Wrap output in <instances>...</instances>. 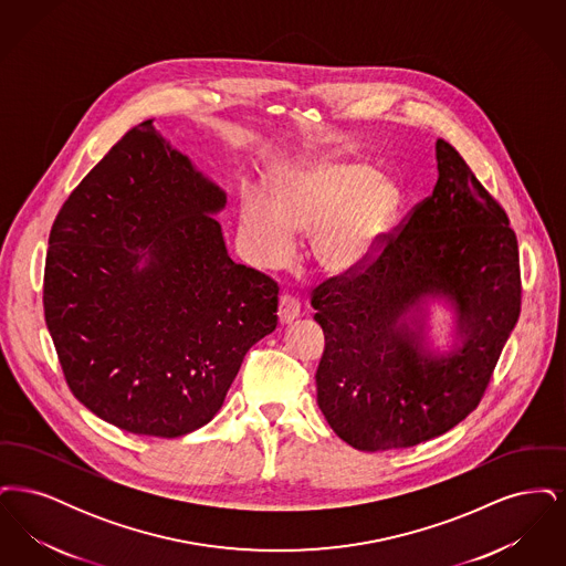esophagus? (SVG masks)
Wrapping results in <instances>:
<instances>
[{"label":"esophagus","instance_id":"obj_1","mask_svg":"<svg viewBox=\"0 0 566 566\" xmlns=\"http://www.w3.org/2000/svg\"><path fill=\"white\" fill-rule=\"evenodd\" d=\"M298 314H301V303L296 301L295 296L289 295V293L280 296V303H277V318H280V323H293V321L298 318Z\"/></svg>","mask_w":566,"mask_h":566}]
</instances>
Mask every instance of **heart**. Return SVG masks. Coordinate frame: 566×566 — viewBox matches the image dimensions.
<instances>
[{
	"instance_id": "b5f03b06",
	"label": "heart",
	"mask_w": 566,
	"mask_h": 566,
	"mask_svg": "<svg viewBox=\"0 0 566 566\" xmlns=\"http://www.w3.org/2000/svg\"><path fill=\"white\" fill-rule=\"evenodd\" d=\"M401 210V190L367 163L303 157L271 185V203L245 192L240 229L252 259L275 268L295 252V233L312 234V254L323 270L346 273L369 263L390 235Z\"/></svg>"
}]
</instances>
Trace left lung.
Returning <instances> with one entry per match:
<instances>
[{"label": "left lung", "instance_id": "obj_1", "mask_svg": "<svg viewBox=\"0 0 566 566\" xmlns=\"http://www.w3.org/2000/svg\"><path fill=\"white\" fill-rule=\"evenodd\" d=\"M439 180L376 256L312 293L324 352L318 405L360 452L411 448L454 429L484 397L522 305L517 240L503 206L457 148L437 139ZM458 307L461 346L432 357L410 312ZM418 324V323H416Z\"/></svg>", "mask_w": 566, "mask_h": 566}]
</instances>
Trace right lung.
Here are the masks:
<instances>
[{"mask_svg":"<svg viewBox=\"0 0 566 566\" xmlns=\"http://www.w3.org/2000/svg\"><path fill=\"white\" fill-rule=\"evenodd\" d=\"M224 192L144 120L54 218L44 318L70 390L109 424L174 439L208 424L277 324V282L229 259Z\"/></svg>","mask_w":566,"mask_h":566,"instance_id":"add662e5","label":"right lung"}]
</instances>
